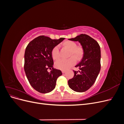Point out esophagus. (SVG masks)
Listing matches in <instances>:
<instances>
[{
  "label": "esophagus",
  "mask_w": 124,
  "mask_h": 124,
  "mask_svg": "<svg viewBox=\"0 0 124 124\" xmlns=\"http://www.w3.org/2000/svg\"><path fill=\"white\" fill-rule=\"evenodd\" d=\"M66 72V71L65 70H62V73H64Z\"/></svg>",
  "instance_id": "34e87169"
}]
</instances>
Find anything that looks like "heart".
<instances>
[{
    "label": "heart",
    "instance_id": "heart-1",
    "mask_svg": "<svg viewBox=\"0 0 124 124\" xmlns=\"http://www.w3.org/2000/svg\"><path fill=\"white\" fill-rule=\"evenodd\" d=\"M77 43L73 41H66L63 43L65 46L70 50L68 59H61L55 62V67L57 69L66 70L70 68L76 63V59H80L83 55V48L81 46H77ZM52 56L55 60H57L60 57L59 48L58 46H55L52 50Z\"/></svg>",
    "mask_w": 124,
    "mask_h": 124
}]
</instances>
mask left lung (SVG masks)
Listing matches in <instances>:
<instances>
[{"mask_svg":"<svg viewBox=\"0 0 124 124\" xmlns=\"http://www.w3.org/2000/svg\"><path fill=\"white\" fill-rule=\"evenodd\" d=\"M69 40L78 41L83 48L84 54L81 61L76 66L80 70H74V77L68 81V85L74 91L84 92L94 84L100 72V47L95 39L86 34H80Z\"/></svg>","mask_w":124,"mask_h":124,"instance_id":"left-lung-1","label":"left lung"}]
</instances>
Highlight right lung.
<instances>
[{"mask_svg":"<svg viewBox=\"0 0 124 124\" xmlns=\"http://www.w3.org/2000/svg\"><path fill=\"white\" fill-rule=\"evenodd\" d=\"M65 39H52L40 36L31 41L26 48L24 68L30 84L41 93H49L55 88L57 78L62 75L60 70L54 68L52 56L53 48ZM52 70L48 73L47 69Z\"/></svg>","mask_w":124,"mask_h":124,"instance_id":"right-lung-1","label":"right lung"}]
</instances>
